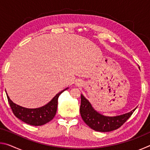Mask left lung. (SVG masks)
Segmentation results:
<instances>
[{
  "instance_id": "obj_1",
  "label": "left lung",
  "mask_w": 150,
  "mask_h": 150,
  "mask_svg": "<svg viewBox=\"0 0 150 150\" xmlns=\"http://www.w3.org/2000/svg\"><path fill=\"white\" fill-rule=\"evenodd\" d=\"M81 100L80 113L83 121L93 130L102 132H110L120 128L130 117L136 108L122 115L109 117L100 115L94 110L88 100L82 95H81Z\"/></svg>"
}]
</instances>
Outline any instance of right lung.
Here are the masks:
<instances>
[{
	"mask_svg": "<svg viewBox=\"0 0 150 150\" xmlns=\"http://www.w3.org/2000/svg\"><path fill=\"white\" fill-rule=\"evenodd\" d=\"M66 89H67V88L57 94L47 105L38 108H26L22 107L14 103L10 99L7 94L6 95L10 106L15 116L30 125L42 126L49 122L54 118L57 112L58 97Z\"/></svg>",
	"mask_w": 150,
	"mask_h": 150,
	"instance_id": "right-lung-1",
	"label": "right lung"
}]
</instances>
